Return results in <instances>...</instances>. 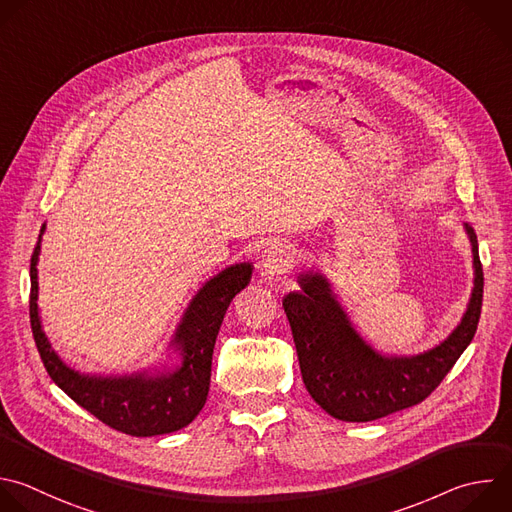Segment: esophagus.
I'll use <instances>...</instances> for the list:
<instances>
[{
  "label": "esophagus",
  "mask_w": 512,
  "mask_h": 512,
  "mask_svg": "<svg viewBox=\"0 0 512 512\" xmlns=\"http://www.w3.org/2000/svg\"><path fill=\"white\" fill-rule=\"evenodd\" d=\"M261 267H263L265 277H269V279L287 273L291 267V257H289L287 247L283 243L267 245L261 255Z\"/></svg>",
  "instance_id": "obj_1"
}]
</instances>
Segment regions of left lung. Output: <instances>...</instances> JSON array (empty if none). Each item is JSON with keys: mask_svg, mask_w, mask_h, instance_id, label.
I'll return each instance as SVG.
<instances>
[{"mask_svg": "<svg viewBox=\"0 0 512 512\" xmlns=\"http://www.w3.org/2000/svg\"><path fill=\"white\" fill-rule=\"evenodd\" d=\"M474 257V289L460 325L434 350L412 358L376 354L352 327L319 273L297 277L299 293L283 299L303 384L333 418L372 422L426 400L472 342L482 309V263L474 229L466 223Z\"/></svg>", "mask_w": 512, "mask_h": 512, "instance_id": "1", "label": "left lung"}]
</instances>
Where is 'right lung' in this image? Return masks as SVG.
I'll use <instances>...</instances> for the list:
<instances>
[{
  "mask_svg": "<svg viewBox=\"0 0 512 512\" xmlns=\"http://www.w3.org/2000/svg\"><path fill=\"white\" fill-rule=\"evenodd\" d=\"M46 225L30 261V323L34 342L50 378L84 410L106 426L130 436H158L189 426L203 410L209 386L217 333L233 297L247 287L253 267L233 265L207 281L191 301L175 333L183 366L170 374L96 378L70 370L50 348L38 315V255Z\"/></svg>",
  "mask_w": 512,
  "mask_h": 512,
  "instance_id": "1",
  "label": "right lung"
}]
</instances>
